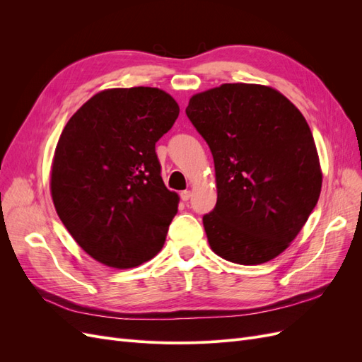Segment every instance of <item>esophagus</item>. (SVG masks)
<instances>
[{
  "mask_svg": "<svg viewBox=\"0 0 362 362\" xmlns=\"http://www.w3.org/2000/svg\"><path fill=\"white\" fill-rule=\"evenodd\" d=\"M180 196H181V199H182L184 202H187V201L192 198V192H190V190H184V192L180 193Z\"/></svg>",
  "mask_w": 362,
  "mask_h": 362,
  "instance_id": "34e87169",
  "label": "esophagus"
}]
</instances>
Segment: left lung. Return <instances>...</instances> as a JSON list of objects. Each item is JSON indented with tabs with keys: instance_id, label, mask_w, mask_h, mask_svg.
<instances>
[{
	"instance_id": "1",
	"label": "left lung",
	"mask_w": 362,
	"mask_h": 362,
	"mask_svg": "<svg viewBox=\"0 0 362 362\" xmlns=\"http://www.w3.org/2000/svg\"><path fill=\"white\" fill-rule=\"evenodd\" d=\"M185 115L214 158L217 202L202 217L213 252L245 266L278 257L322 190L305 117L278 90L246 83L193 95Z\"/></svg>"
}]
</instances>
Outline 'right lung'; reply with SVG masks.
Here are the masks:
<instances>
[{
  "label": "right lung",
  "mask_w": 362,
  "mask_h": 362,
  "mask_svg": "<svg viewBox=\"0 0 362 362\" xmlns=\"http://www.w3.org/2000/svg\"><path fill=\"white\" fill-rule=\"evenodd\" d=\"M180 115L157 87L108 89L69 119L54 152L51 196L69 234L115 269L154 258L180 198L166 189L156 144Z\"/></svg>",
  "instance_id": "1"
}]
</instances>
